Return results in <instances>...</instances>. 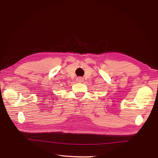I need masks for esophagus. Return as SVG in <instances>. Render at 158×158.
I'll return each instance as SVG.
<instances>
[{
    "instance_id": "1",
    "label": "esophagus",
    "mask_w": 158,
    "mask_h": 158,
    "mask_svg": "<svg viewBox=\"0 0 158 158\" xmlns=\"http://www.w3.org/2000/svg\"><path fill=\"white\" fill-rule=\"evenodd\" d=\"M76 81L78 82H82L84 81V78L82 77H81V76H80V77H78L77 79H76Z\"/></svg>"
}]
</instances>
